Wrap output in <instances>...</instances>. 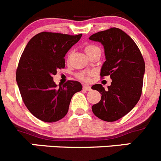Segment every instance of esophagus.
Wrapping results in <instances>:
<instances>
[{
	"label": "esophagus",
	"instance_id": "obj_1",
	"mask_svg": "<svg viewBox=\"0 0 161 161\" xmlns=\"http://www.w3.org/2000/svg\"><path fill=\"white\" fill-rule=\"evenodd\" d=\"M83 89H84V90H85V91H91V87L90 86H88V85H86V84H84V85H83Z\"/></svg>",
	"mask_w": 161,
	"mask_h": 161
}]
</instances>
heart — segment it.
Returning <instances> with one entry per match:
<instances>
[{
	"label": "heart",
	"instance_id": "heart-1",
	"mask_svg": "<svg viewBox=\"0 0 161 161\" xmlns=\"http://www.w3.org/2000/svg\"><path fill=\"white\" fill-rule=\"evenodd\" d=\"M97 49H99V47H98L97 46L92 45V44H88V45H86L85 47H84V51L87 53V55H90L92 52H93L94 51L97 50ZM92 75V72H90V71H87V72H81L77 74V77L81 80L84 81H88L89 78H90L91 76Z\"/></svg>",
	"mask_w": 161,
	"mask_h": 161
}]
</instances>
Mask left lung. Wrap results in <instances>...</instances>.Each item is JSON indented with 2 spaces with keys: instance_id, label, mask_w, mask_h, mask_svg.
<instances>
[{
  "instance_id": "1",
  "label": "left lung",
  "mask_w": 161,
  "mask_h": 161,
  "mask_svg": "<svg viewBox=\"0 0 161 161\" xmlns=\"http://www.w3.org/2000/svg\"><path fill=\"white\" fill-rule=\"evenodd\" d=\"M89 39L104 47L106 61L100 75L110 76L112 79L107 90L100 84L92 87L101 94V100L92 106V112L105 121H116L128 114L141 97L144 59L135 41L120 29L98 32Z\"/></svg>"
}]
</instances>
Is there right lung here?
Listing matches in <instances>:
<instances>
[{
  "mask_svg": "<svg viewBox=\"0 0 161 161\" xmlns=\"http://www.w3.org/2000/svg\"><path fill=\"white\" fill-rule=\"evenodd\" d=\"M81 36L41 32L30 40L22 54L17 84L27 109L42 121L52 123L63 118L73 95L82 90L78 81L68 80L58 87L52 77L65 67V55Z\"/></svg>",
  "mask_w": 161,
  "mask_h": 161,
  "instance_id": "obj_1",
  "label": "right lung"
}]
</instances>
